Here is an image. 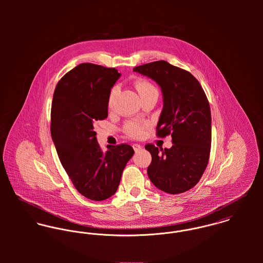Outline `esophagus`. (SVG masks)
<instances>
[{"label": "esophagus", "instance_id": "1", "mask_svg": "<svg viewBox=\"0 0 263 263\" xmlns=\"http://www.w3.org/2000/svg\"><path fill=\"white\" fill-rule=\"evenodd\" d=\"M133 147H134L135 151L142 150V148H143V147H142L141 145H139V144H134V146H133Z\"/></svg>", "mask_w": 263, "mask_h": 263}]
</instances>
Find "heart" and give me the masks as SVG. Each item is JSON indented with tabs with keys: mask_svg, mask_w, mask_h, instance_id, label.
<instances>
[{
	"mask_svg": "<svg viewBox=\"0 0 263 263\" xmlns=\"http://www.w3.org/2000/svg\"><path fill=\"white\" fill-rule=\"evenodd\" d=\"M134 85H135V88H136L137 92L139 93V95L141 96L142 99L152 96V95L158 96V94H159L157 87L147 79L139 78L135 81ZM117 92H118L117 87H113L112 89L110 90V92H109L108 99H107V107H108L109 110H113V108H114ZM146 128H147V123L143 122V121H139V120H128L123 125L124 133L127 136H129L132 138H135V139L141 138Z\"/></svg>",
	"mask_w": 263,
	"mask_h": 263,
	"instance_id": "1",
	"label": "heart"
}]
</instances>
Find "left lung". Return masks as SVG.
<instances>
[{
    "mask_svg": "<svg viewBox=\"0 0 263 263\" xmlns=\"http://www.w3.org/2000/svg\"><path fill=\"white\" fill-rule=\"evenodd\" d=\"M156 81L163 92L164 106L156 127L159 138L172 137L170 149L147 144L152 155L148 176L162 191L178 194L194 187L210 159L212 116L206 95L186 70L157 61L134 68Z\"/></svg>",
    "mask_w": 263,
    "mask_h": 263,
    "instance_id": "left-lung-1",
    "label": "left lung"
}]
</instances>
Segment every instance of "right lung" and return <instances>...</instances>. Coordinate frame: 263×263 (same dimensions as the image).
<instances>
[{
    "mask_svg": "<svg viewBox=\"0 0 263 263\" xmlns=\"http://www.w3.org/2000/svg\"><path fill=\"white\" fill-rule=\"evenodd\" d=\"M119 76L114 68L81 64L59 81L51 103L50 133L60 161L76 189L97 201L116 192L135 153L127 144L102 152L94 132V123L108 115V95Z\"/></svg>",
    "mask_w": 263,
    "mask_h": 263,
    "instance_id": "1",
    "label": "right lung"
}]
</instances>
